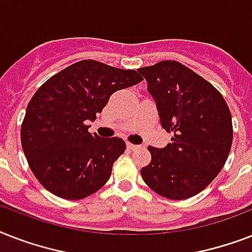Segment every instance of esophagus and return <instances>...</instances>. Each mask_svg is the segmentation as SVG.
<instances>
[{"label":"esophagus","mask_w":252,"mask_h":252,"mask_svg":"<svg viewBox=\"0 0 252 252\" xmlns=\"http://www.w3.org/2000/svg\"><path fill=\"white\" fill-rule=\"evenodd\" d=\"M126 148L130 150H138V149H141V146L140 145H134V144H130V142H128L126 144Z\"/></svg>","instance_id":"1"}]
</instances>
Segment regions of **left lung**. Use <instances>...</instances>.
Returning a JSON list of instances; mask_svg holds the SVG:
<instances>
[{"label": "left lung", "instance_id": "left-lung-1", "mask_svg": "<svg viewBox=\"0 0 252 252\" xmlns=\"http://www.w3.org/2000/svg\"><path fill=\"white\" fill-rule=\"evenodd\" d=\"M137 70L156 100L162 128L174 134L165 148H148L152 162L142 167V179L167 199L197 195L219 175L230 152L229 107L220 91L178 61Z\"/></svg>", "mask_w": 252, "mask_h": 252}]
</instances>
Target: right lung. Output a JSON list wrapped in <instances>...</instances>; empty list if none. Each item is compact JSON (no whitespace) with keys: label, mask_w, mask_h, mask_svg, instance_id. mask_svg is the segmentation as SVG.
<instances>
[{"label":"right lung","mask_w":252,"mask_h":252,"mask_svg":"<svg viewBox=\"0 0 252 252\" xmlns=\"http://www.w3.org/2000/svg\"><path fill=\"white\" fill-rule=\"evenodd\" d=\"M141 81L132 69L82 60L37 89L26 110L21 141L45 189L61 199L80 200L106 184L126 142L89 133L86 123L94 122L115 91Z\"/></svg>","instance_id":"obj_1"}]
</instances>
